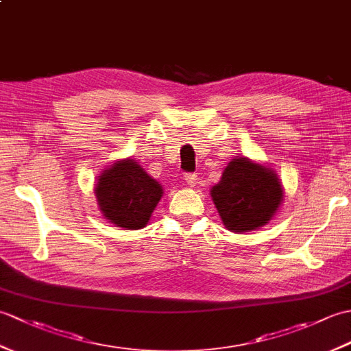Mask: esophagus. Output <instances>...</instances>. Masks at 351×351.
<instances>
[{
  "label": "esophagus",
  "mask_w": 351,
  "mask_h": 351,
  "mask_svg": "<svg viewBox=\"0 0 351 351\" xmlns=\"http://www.w3.org/2000/svg\"><path fill=\"white\" fill-rule=\"evenodd\" d=\"M184 180L190 185V187H195V185L197 184V175L196 173H185Z\"/></svg>",
  "instance_id": "obj_1"
}]
</instances>
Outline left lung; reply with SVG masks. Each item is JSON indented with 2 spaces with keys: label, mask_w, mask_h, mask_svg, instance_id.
Returning <instances> with one entry per match:
<instances>
[{
  "label": "left lung",
  "mask_w": 351,
  "mask_h": 351,
  "mask_svg": "<svg viewBox=\"0 0 351 351\" xmlns=\"http://www.w3.org/2000/svg\"><path fill=\"white\" fill-rule=\"evenodd\" d=\"M211 196L226 229L247 232L273 217L282 200V185L273 170L247 158H235L213 187Z\"/></svg>",
  "instance_id": "1"
}]
</instances>
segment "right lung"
<instances>
[{
  "label": "right lung",
  "mask_w": 351,
  "mask_h": 351,
  "mask_svg": "<svg viewBox=\"0 0 351 351\" xmlns=\"http://www.w3.org/2000/svg\"><path fill=\"white\" fill-rule=\"evenodd\" d=\"M95 191L104 217L125 229L145 228L162 196L161 185L132 160L104 171Z\"/></svg>",
  "instance_id": "right-lung-1"
}]
</instances>
